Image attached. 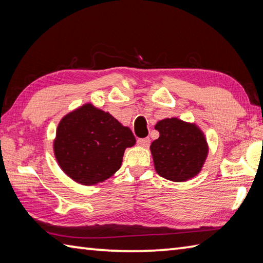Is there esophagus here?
I'll list each match as a JSON object with an SVG mask.
<instances>
[{"label": "esophagus", "instance_id": "1", "mask_svg": "<svg viewBox=\"0 0 263 263\" xmlns=\"http://www.w3.org/2000/svg\"><path fill=\"white\" fill-rule=\"evenodd\" d=\"M138 144H139V146H140V147L147 148V147H149V144H150V139H149V138L139 139V140H138Z\"/></svg>", "mask_w": 263, "mask_h": 263}]
</instances>
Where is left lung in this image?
Returning a JSON list of instances; mask_svg holds the SVG:
<instances>
[{"label":"left lung","instance_id":"obj_1","mask_svg":"<svg viewBox=\"0 0 263 263\" xmlns=\"http://www.w3.org/2000/svg\"><path fill=\"white\" fill-rule=\"evenodd\" d=\"M155 128L159 138L152 143L150 152L157 174L173 182H185L197 176L209 153L201 128L177 117L161 120Z\"/></svg>","mask_w":263,"mask_h":263}]
</instances>
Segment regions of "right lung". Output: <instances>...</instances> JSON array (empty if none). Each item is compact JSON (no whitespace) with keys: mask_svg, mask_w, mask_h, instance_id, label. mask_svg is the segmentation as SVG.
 Returning a JSON list of instances; mask_svg holds the SVG:
<instances>
[{"mask_svg":"<svg viewBox=\"0 0 263 263\" xmlns=\"http://www.w3.org/2000/svg\"><path fill=\"white\" fill-rule=\"evenodd\" d=\"M136 144L130 127L90 103L60 121L54 156L66 175L82 185H95L120 170L126 148Z\"/></svg>","mask_w":263,"mask_h":263,"instance_id":"1","label":"right lung"}]
</instances>
